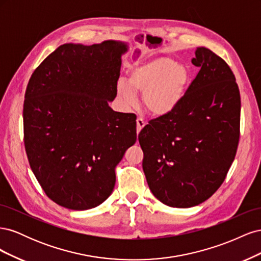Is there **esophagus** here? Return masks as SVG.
<instances>
[{
    "label": "esophagus",
    "mask_w": 261,
    "mask_h": 261,
    "mask_svg": "<svg viewBox=\"0 0 261 261\" xmlns=\"http://www.w3.org/2000/svg\"><path fill=\"white\" fill-rule=\"evenodd\" d=\"M136 124H137V133H139L141 129L144 128V126L146 125V122L141 117H138L136 120Z\"/></svg>",
    "instance_id": "obj_1"
}]
</instances>
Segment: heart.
I'll list each match as a JSON object with an SVG mask.
<instances>
[{"mask_svg": "<svg viewBox=\"0 0 261 261\" xmlns=\"http://www.w3.org/2000/svg\"><path fill=\"white\" fill-rule=\"evenodd\" d=\"M189 83L188 69L175 60L162 57L139 62L130 67L128 82L117 83V96L126 106L136 103L141 94L144 107L153 115L174 110L183 99Z\"/></svg>", "mask_w": 261, "mask_h": 261, "instance_id": "b5f03b06", "label": "heart"}]
</instances>
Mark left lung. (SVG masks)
I'll return each mask as SVG.
<instances>
[{
    "label": "left lung",
    "mask_w": 261,
    "mask_h": 261,
    "mask_svg": "<svg viewBox=\"0 0 261 261\" xmlns=\"http://www.w3.org/2000/svg\"><path fill=\"white\" fill-rule=\"evenodd\" d=\"M195 54L200 70L178 106L138 135L150 191L174 208L197 206L218 191L240 140L241 94L232 69L207 48Z\"/></svg>",
    "instance_id": "1"
}]
</instances>
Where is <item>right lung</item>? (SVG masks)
Segmentation results:
<instances>
[{
	"label": "right lung",
	"instance_id": "add662e5",
	"mask_svg": "<svg viewBox=\"0 0 261 261\" xmlns=\"http://www.w3.org/2000/svg\"><path fill=\"white\" fill-rule=\"evenodd\" d=\"M116 41L67 43L31 75L23 101V143L45 195L72 210L111 195L115 168L136 143V115L109 107L117 93L122 54Z\"/></svg>",
	"mask_w": 261,
	"mask_h": 261
}]
</instances>
